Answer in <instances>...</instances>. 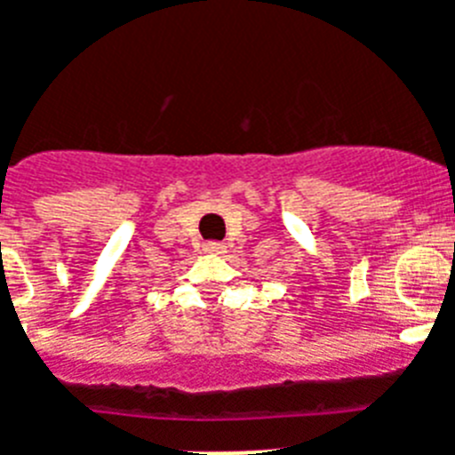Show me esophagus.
Returning <instances> with one entry per match:
<instances>
[{
	"label": "esophagus",
	"instance_id": "34e87169",
	"mask_svg": "<svg viewBox=\"0 0 455 455\" xmlns=\"http://www.w3.org/2000/svg\"><path fill=\"white\" fill-rule=\"evenodd\" d=\"M204 251L206 253H223L225 246L219 242H209V243H204Z\"/></svg>",
	"mask_w": 455,
	"mask_h": 455
}]
</instances>
